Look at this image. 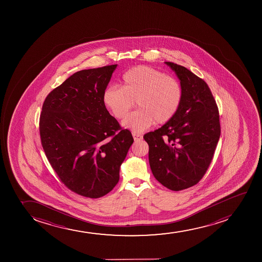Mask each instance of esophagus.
<instances>
[{
    "mask_svg": "<svg viewBox=\"0 0 262 262\" xmlns=\"http://www.w3.org/2000/svg\"><path fill=\"white\" fill-rule=\"evenodd\" d=\"M133 137H134V140L137 142V141H140V140H142V136H140V135H137L136 133H133Z\"/></svg>",
    "mask_w": 262,
    "mask_h": 262,
    "instance_id": "obj_1",
    "label": "esophagus"
}]
</instances>
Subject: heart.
Returning a JSON list of instances; mask_svg holds the SVG:
<instances>
[{
	"instance_id": "heart-1",
	"label": "heart",
	"mask_w": 262,
	"mask_h": 262,
	"mask_svg": "<svg viewBox=\"0 0 262 262\" xmlns=\"http://www.w3.org/2000/svg\"><path fill=\"white\" fill-rule=\"evenodd\" d=\"M122 88L109 85L103 92V104L117 119H123L138 105L137 111L122 121L133 132H143L155 122L165 124L174 117L183 99V89L174 78L152 67H133L122 76Z\"/></svg>"
}]
</instances>
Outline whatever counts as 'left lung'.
<instances>
[{
    "label": "left lung",
    "instance_id": "8db88e82",
    "mask_svg": "<svg viewBox=\"0 0 262 262\" xmlns=\"http://www.w3.org/2000/svg\"><path fill=\"white\" fill-rule=\"evenodd\" d=\"M180 80L183 99L174 117L143 138L154 177L178 191L195 185L211 163L220 136L219 109L211 90L190 70L165 62Z\"/></svg>",
    "mask_w": 262,
    "mask_h": 262
}]
</instances>
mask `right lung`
<instances>
[{
  "mask_svg": "<svg viewBox=\"0 0 262 262\" xmlns=\"http://www.w3.org/2000/svg\"><path fill=\"white\" fill-rule=\"evenodd\" d=\"M116 67L75 72L46 97L40 115V137L51 167L67 188L90 199L115 188L134 142L103 104Z\"/></svg>",
  "mask_w": 262,
  "mask_h": 262,
  "instance_id": "1",
  "label": "right lung"
}]
</instances>
